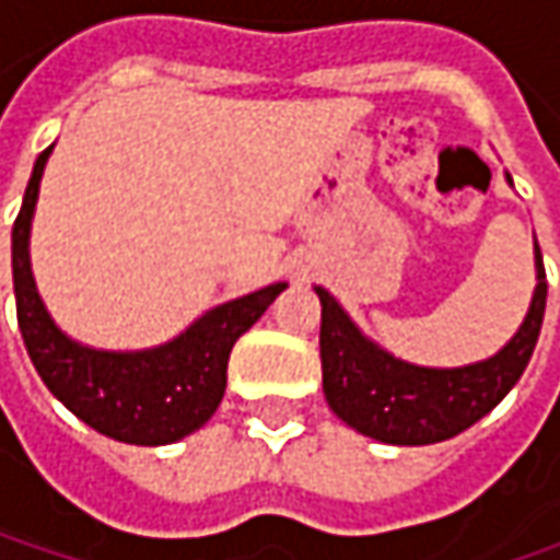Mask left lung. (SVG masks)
Masks as SVG:
<instances>
[{"label":"left lung","instance_id":"left-lung-1","mask_svg":"<svg viewBox=\"0 0 560 560\" xmlns=\"http://www.w3.org/2000/svg\"><path fill=\"white\" fill-rule=\"evenodd\" d=\"M505 180L511 184V174ZM533 261L536 290L524 324L495 355L464 368H420L401 361L361 334L330 292L314 287L320 299V368L330 411L358 433L389 445H430L474 427L511 393L536 349L549 295L536 243Z\"/></svg>","mask_w":560,"mask_h":560}]
</instances>
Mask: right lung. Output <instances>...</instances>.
<instances>
[{"label":"right lung","mask_w":560,"mask_h":560,"mask_svg":"<svg viewBox=\"0 0 560 560\" xmlns=\"http://www.w3.org/2000/svg\"><path fill=\"white\" fill-rule=\"evenodd\" d=\"M49 155L52 145L33 164L31 184L11 230L18 327L33 368L49 393L102 436L130 445L184 440L218 411L233 342L268 312L287 283H270L214 305L184 334L152 349L112 352L77 342L52 320L31 268V224Z\"/></svg>","instance_id":"1"}]
</instances>
